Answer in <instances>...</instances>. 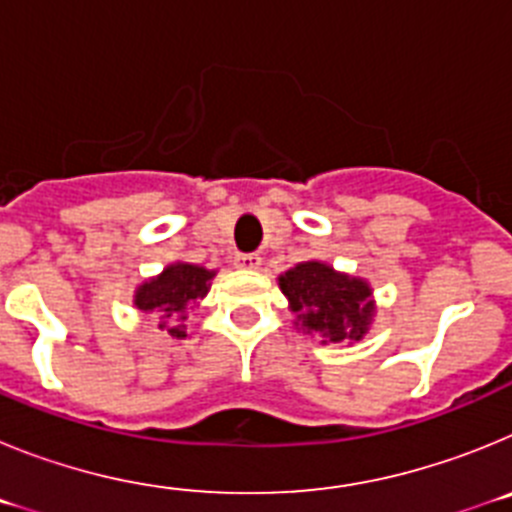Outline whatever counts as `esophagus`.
<instances>
[{"mask_svg":"<svg viewBox=\"0 0 512 512\" xmlns=\"http://www.w3.org/2000/svg\"><path fill=\"white\" fill-rule=\"evenodd\" d=\"M235 266H238V269H259L261 256L259 253H238V256H235Z\"/></svg>","mask_w":512,"mask_h":512,"instance_id":"esophagus-1","label":"esophagus"}]
</instances>
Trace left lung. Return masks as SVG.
Masks as SVG:
<instances>
[{"instance_id":"left-lung-1","label":"left lung","mask_w":512,"mask_h":512,"mask_svg":"<svg viewBox=\"0 0 512 512\" xmlns=\"http://www.w3.org/2000/svg\"><path fill=\"white\" fill-rule=\"evenodd\" d=\"M279 287L305 330H318L333 343L359 341L369 330L374 307L366 300L372 289L361 279L338 274L320 261H305L279 277Z\"/></svg>"}]
</instances>
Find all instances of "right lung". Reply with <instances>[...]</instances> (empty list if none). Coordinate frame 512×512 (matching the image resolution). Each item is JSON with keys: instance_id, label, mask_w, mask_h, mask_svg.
<instances>
[{"instance_id": "obj_1", "label": "right lung", "mask_w": 512, "mask_h": 512, "mask_svg": "<svg viewBox=\"0 0 512 512\" xmlns=\"http://www.w3.org/2000/svg\"><path fill=\"white\" fill-rule=\"evenodd\" d=\"M215 271L202 269L194 264H171L166 266L164 274L135 292V307L143 312H158L166 320H184L187 305L200 302L210 289V279ZM166 328V323H161ZM169 333L174 338H184V325H171Z\"/></svg>"}]
</instances>
